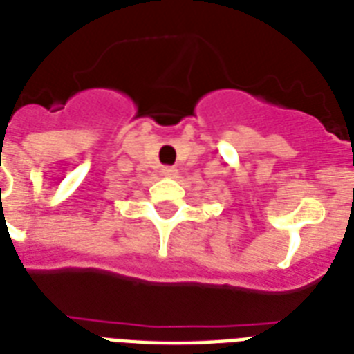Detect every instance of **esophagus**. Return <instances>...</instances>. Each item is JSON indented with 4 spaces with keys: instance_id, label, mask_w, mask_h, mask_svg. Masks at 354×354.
Returning a JSON list of instances; mask_svg holds the SVG:
<instances>
[{
    "instance_id": "obj_1",
    "label": "esophagus",
    "mask_w": 354,
    "mask_h": 354,
    "mask_svg": "<svg viewBox=\"0 0 354 354\" xmlns=\"http://www.w3.org/2000/svg\"><path fill=\"white\" fill-rule=\"evenodd\" d=\"M162 174H163V176H167V178H176L178 171L174 167H163Z\"/></svg>"
}]
</instances>
